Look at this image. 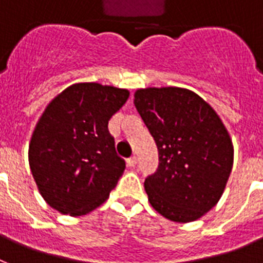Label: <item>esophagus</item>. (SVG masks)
Here are the masks:
<instances>
[{"label":"esophagus","mask_w":263,"mask_h":263,"mask_svg":"<svg viewBox=\"0 0 263 263\" xmlns=\"http://www.w3.org/2000/svg\"><path fill=\"white\" fill-rule=\"evenodd\" d=\"M136 163H138V158H136L135 155L127 159V164L129 165V167H134V165H136Z\"/></svg>","instance_id":"1"}]
</instances>
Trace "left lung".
<instances>
[{
  "instance_id": "obj_1",
  "label": "left lung",
  "mask_w": 263,
  "mask_h": 263,
  "mask_svg": "<svg viewBox=\"0 0 263 263\" xmlns=\"http://www.w3.org/2000/svg\"><path fill=\"white\" fill-rule=\"evenodd\" d=\"M135 107L156 143L159 165L144 180L151 206L174 222H193L223 194L234 162L226 127L209 103L186 88H144Z\"/></svg>"
}]
</instances>
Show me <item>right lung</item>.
<instances>
[{
    "label": "right lung",
    "mask_w": 263,
    "mask_h": 263,
    "mask_svg": "<svg viewBox=\"0 0 263 263\" xmlns=\"http://www.w3.org/2000/svg\"><path fill=\"white\" fill-rule=\"evenodd\" d=\"M128 98V89L77 83L46 105L30 139L29 165L52 209L80 217L108 199L125 168L108 121Z\"/></svg>",
    "instance_id": "obj_1"
}]
</instances>
